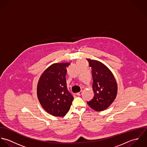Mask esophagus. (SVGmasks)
<instances>
[{"mask_svg": "<svg viewBox=\"0 0 147 147\" xmlns=\"http://www.w3.org/2000/svg\"><path fill=\"white\" fill-rule=\"evenodd\" d=\"M82 91H81L77 92V95L78 96H80V95H82Z\"/></svg>", "mask_w": 147, "mask_h": 147, "instance_id": "esophagus-1", "label": "esophagus"}]
</instances>
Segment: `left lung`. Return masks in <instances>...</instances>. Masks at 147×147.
Returning a JSON list of instances; mask_svg holds the SVG:
<instances>
[{
    "instance_id": "1",
    "label": "left lung",
    "mask_w": 147,
    "mask_h": 147,
    "mask_svg": "<svg viewBox=\"0 0 147 147\" xmlns=\"http://www.w3.org/2000/svg\"><path fill=\"white\" fill-rule=\"evenodd\" d=\"M92 69L93 80V98L87 102L88 106L96 111L107 109L115 99L117 85L110 70L103 63L94 59H87Z\"/></svg>"
}]
</instances>
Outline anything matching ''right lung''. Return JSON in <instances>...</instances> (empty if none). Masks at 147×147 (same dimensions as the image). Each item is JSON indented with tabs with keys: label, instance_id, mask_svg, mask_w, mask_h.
<instances>
[{
	"label": "right lung",
	"instance_id": "right-lung-1",
	"mask_svg": "<svg viewBox=\"0 0 147 147\" xmlns=\"http://www.w3.org/2000/svg\"><path fill=\"white\" fill-rule=\"evenodd\" d=\"M70 63H56L49 66L38 82L37 95L44 109L51 115L63 117L74 99L66 86V68Z\"/></svg>",
	"mask_w": 147,
	"mask_h": 147
}]
</instances>
